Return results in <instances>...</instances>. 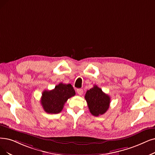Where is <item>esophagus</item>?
<instances>
[{
    "label": "esophagus",
    "mask_w": 155,
    "mask_h": 155,
    "mask_svg": "<svg viewBox=\"0 0 155 155\" xmlns=\"http://www.w3.org/2000/svg\"><path fill=\"white\" fill-rule=\"evenodd\" d=\"M77 93L78 94V95H81L83 94V89H81V88L77 89Z\"/></svg>",
    "instance_id": "34e87169"
}]
</instances>
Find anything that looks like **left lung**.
Listing matches in <instances>:
<instances>
[{
	"label": "left lung",
	"mask_w": 155,
	"mask_h": 155,
	"mask_svg": "<svg viewBox=\"0 0 155 155\" xmlns=\"http://www.w3.org/2000/svg\"><path fill=\"white\" fill-rule=\"evenodd\" d=\"M84 98L88 104L90 112L92 115L98 116L108 110L110 98L97 85L86 91Z\"/></svg>",
	"instance_id": "8db88e82"
}]
</instances>
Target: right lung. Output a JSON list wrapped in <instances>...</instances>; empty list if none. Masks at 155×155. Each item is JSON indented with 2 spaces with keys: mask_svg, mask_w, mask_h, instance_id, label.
<instances>
[{
  "mask_svg": "<svg viewBox=\"0 0 155 155\" xmlns=\"http://www.w3.org/2000/svg\"><path fill=\"white\" fill-rule=\"evenodd\" d=\"M76 95L71 84L60 83L52 90H45L41 99V105L48 114H58L62 110L65 103Z\"/></svg>",
  "mask_w": 155,
  "mask_h": 155,
  "instance_id": "right-lung-1",
  "label": "right lung"
}]
</instances>
